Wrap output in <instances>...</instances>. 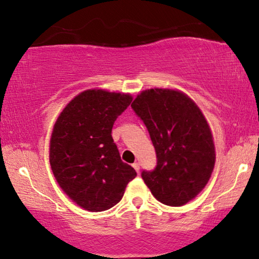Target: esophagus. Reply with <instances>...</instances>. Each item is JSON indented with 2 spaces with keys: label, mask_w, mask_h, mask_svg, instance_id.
Returning <instances> with one entry per match:
<instances>
[{
  "label": "esophagus",
  "mask_w": 259,
  "mask_h": 259,
  "mask_svg": "<svg viewBox=\"0 0 259 259\" xmlns=\"http://www.w3.org/2000/svg\"><path fill=\"white\" fill-rule=\"evenodd\" d=\"M132 166H133V168L136 169L138 173H139V169H140V164H139V162H134Z\"/></svg>",
  "instance_id": "obj_1"
}]
</instances>
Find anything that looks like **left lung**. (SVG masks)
<instances>
[{
  "label": "left lung",
  "instance_id": "1",
  "mask_svg": "<svg viewBox=\"0 0 259 259\" xmlns=\"http://www.w3.org/2000/svg\"><path fill=\"white\" fill-rule=\"evenodd\" d=\"M132 108L146 125L157 152L154 171L141 173L155 199L168 206L193 200L211 178L215 147L207 120L189 95L173 88H151Z\"/></svg>",
  "mask_w": 259,
  "mask_h": 259
}]
</instances>
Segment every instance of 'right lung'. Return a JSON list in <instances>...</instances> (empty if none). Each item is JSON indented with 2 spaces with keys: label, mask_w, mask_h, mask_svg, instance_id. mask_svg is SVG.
<instances>
[{
  "label": "right lung",
  "mask_w": 259,
  "mask_h": 259,
  "mask_svg": "<svg viewBox=\"0 0 259 259\" xmlns=\"http://www.w3.org/2000/svg\"><path fill=\"white\" fill-rule=\"evenodd\" d=\"M130 93L92 88L74 97L53 127L49 162L61 190L77 206L101 212L121 200L137 177L112 138L116 118L128 107Z\"/></svg>",
  "instance_id": "obj_1"
}]
</instances>
